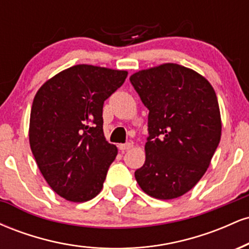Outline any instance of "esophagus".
Wrapping results in <instances>:
<instances>
[{
	"label": "esophagus",
	"instance_id": "1",
	"mask_svg": "<svg viewBox=\"0 0 249 249\" xmlns=\"http://www.w3.org/2000/svg\"><path fill=\"white\" fill-rule=\"evenodd\" d=\"M132 146H133L132 142H126V144H119L118 148L121 151H127V150H130Z\"/></svg>",
	"mask_w": 249,
	"mask_h": 249
}]
</instances>
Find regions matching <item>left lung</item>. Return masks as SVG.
<instances>
[{"mask_svg":"<svg viewBox=\"0 0 249 249\" xmlns=\"http://www.w3.org/2000/svg\"><path fill=\"white\" fill-rule=\"evenodd\" d=\"M130 81L148 108L150 136L137 182L152 198H179L202 178L221 138L215 91L204 76L176 63L139 70Z\"/></svg>","mask_w":249,"mask_h":249,"instance_id":"obj_1","label":"left lung"}]
</instances>
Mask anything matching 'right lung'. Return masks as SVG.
I'll return each instance as SVG.
<instances>
[{"label":"right lung","instance_id":"1","mask_svg":"<svg viewBox=\"0 0 249 249\" xmlns=\"http://www.w3.org/2000/svg\"><path fill=\"white\" fill-rule=\"evenodd\" d=\"M127 71L78 64L48 79L34 98L29 142L42 176L71 202L102 191L118 150L103 132V104Z\"/></svg>","mask_w":249,"mask_h":249}]
</instances>
